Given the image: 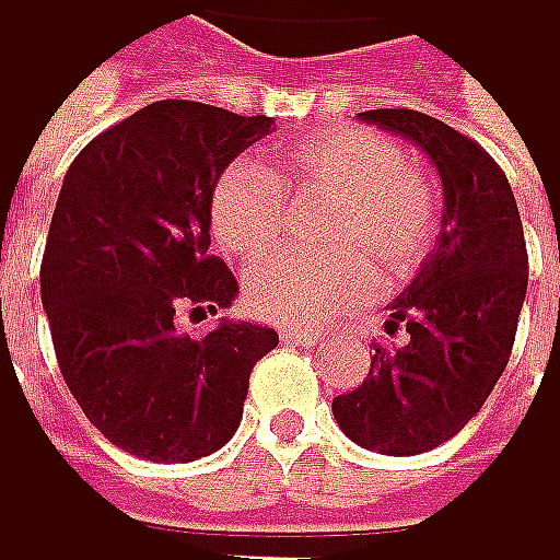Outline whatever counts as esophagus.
<instances>
[{
	"instance_id": "1",
	"label": "esophagus",
	"mask_w": 560,
	"mask_h": 560,
	"mask_svg": "<svg viewBox=\"0 0 560 560\" xmlns=\"http://www.w3.org/2000/svg\"><path fill=\"white\" fill-rule=\"evenodd\" d=\"M278 338L282 341H289V345H308V341H315L318 338V331L315 328H278Z\"/></svg>"
}]
</instances>
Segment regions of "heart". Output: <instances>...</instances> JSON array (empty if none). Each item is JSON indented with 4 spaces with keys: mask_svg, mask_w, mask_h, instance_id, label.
Masks as SVG:
<instances>
[{
    "mask_svg": "<svg viewBox=\"0 0 560 560\" xmlns=\"http://www.w3.org/2000/svg\"><path fill=\"white\" fill-rule=\"evenodd\" d=\"M282 178L295 198L328 202L318 242L331 252H275L245 271V305L258 318L312 325L331 312L362 305L372 273L382 285L408 278L431 252L438 195L424 168L382 132L328 126L292 145ZM289 191L252 159L229 162L209 195L219 245L252 258L285 232Z\"/></svg>",
    "mask_w": 560,
    "mask_h": 560,
    "instance_id": "b5f03b06",
    "label": "heart"
}]
</instances>
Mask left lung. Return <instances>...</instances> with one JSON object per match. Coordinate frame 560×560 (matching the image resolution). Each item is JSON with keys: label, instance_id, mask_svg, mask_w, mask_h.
<instances>
[{"label": "left lung", "instance_id": "obj_1", "mask_svg": "<svg viewBox=\"0 0 560 560\" xmlns=\"http://www.w3.org/2000/svg\"><path fill=\"white\" fill-rule=\"evenodd\" d=\"M415 142L442 175V235L392 302L369 378L331 401L338 428L378 455H421L455 438L498 385L528 292V248L498 162L468 136L415 108L358 112Z\"/></svg>", "mask_w": 560, "mask_h": 560}]
</instances>
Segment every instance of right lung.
Returning a JSON list of instances; mask_svg holds the SVG:
<instances>
[{
  "label": "right lung",
  "instance_id": "add662e5",
  "mask_svg": "<svg viewBox=\"0 0 560 560\" xmlns=\"http://www.w3.org/2000/svg\"><path fill=\"white\" fill-rule=\"evenodd\" d=\"M268 115L165 98L92 139L66 172L43 255L59 372L85 418L145 462L185 465L238 431L248 375L275 328H175L182 308H229L238 282L209 252L219 172L265 139Z\"/></svg>",
  "mask_w": 560,
  "mask_h": 560
}]
</instances>
